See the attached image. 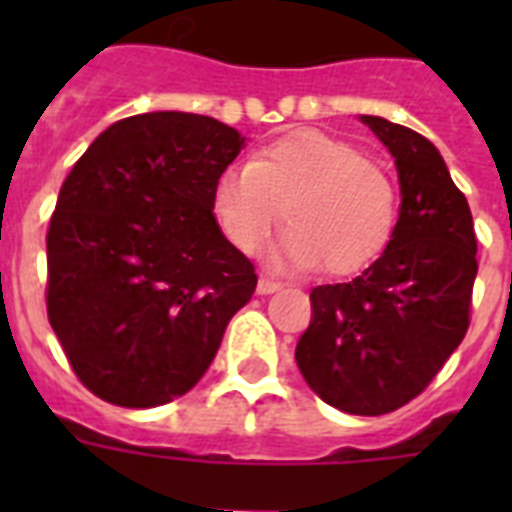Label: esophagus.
Instances as JSON below:
<instances>
[{"label": "esophagus", "mask_w": 512, "mask_h": 512, "mask_svg": "<svg viewBox=\"0 0 512 512\" xmlns=\"http://www.w3.org/2000/svg\"><path fill=\"white\" fill-rule=\"evenodd\" d=\"M279 289L281 281L268 279V276H260V281H257V292H260V295H273V292H279Z\"/></svg>", "instance_id": "esophagus-1"}]
</instances>
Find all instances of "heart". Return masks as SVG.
Returning a JSON list of instances; mask_svg holds the SVG:
<instances>
[{
  "instance_id": "1",
  "label": "heart",
  "mask_w": 512,
  "mask_h": 512,
  "mask_svg": "<svg viewBox=\"0 0 512 512\" xmlns=\"http://www.w3.org/2000/svg\"><path fill=\"white\" fill-rule=\"evenodd\" d=\"M289 228L273 249V263L356 273L388 244L396 225V185L388 172L348 140L300 130L260 148L247 167L217 177L212 212L225 239L257 252L279 223Z\"/></svg>"
}]
</instances>
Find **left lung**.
I'll list each match as a JSON object with an SVG mask.
<instances>
[{
  "label": "left lung",
  "instance_id": "1",
  "mask_svg": "<svg viewBox=\"0 0 512 512\" xmlns=\"http://www.w3.org/2000/svg\"><path fill=\"white\" fill-rule=\"evenodd\" d=\"M361 122L396 159V228L361 276L313 289L311 324L295 358L321 401L377 417L420 396L457 350L478 263L468 199L438 148L382 116Z\"/></svg>",
  "mask_w": 512,
  "mask_h": 512
}]
</instances>
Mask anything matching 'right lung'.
Segmentation results:
<instances>
[{
    "instance_id": "obj_1",
    "label": "right lung",
    "mask_w": 512,
    "mask_h": 512,
    "mask_svg": "<svg viewBox=\"0 0 512 512\" xmlns=\"http://www.w3.org/2000/svg\"><path fill=\"white\" fill-rule=\"evenodd\" d=\"M244 140L212 116L151 111L100 132L68 172L47 231V316L108 404L188 393L252 300L255 265L212 212Z\"/></svg>"
}]
</instances>
